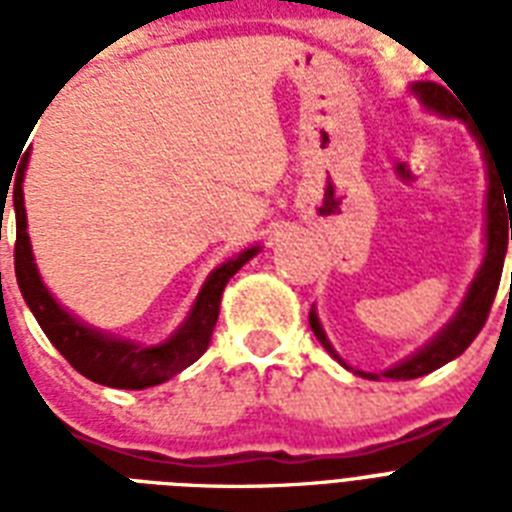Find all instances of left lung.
Masks as SVG:
<instances>
[{
    "instance_id": "8db88e82",
    "label": "left lung",
    "mask_w": 512,
    "mask_h": 512,
    "mask_svg": "<svg viewBox=\"0 0 512 512\" xmlns=\"http://www.w3.org/2000/svg\"><path fill=\"white\" fill-rule=\"evenodd\" d=\"M420 100L428 108L438 111L444 116H457V119H465L462 114L460 103L454 100V95L446 90L444 84L436 82H420L412 87ZM486 162H489V193H486V257L481 271L473 279L468 289V297L462 303L460 313L449 321V327L436 337V340L425 345L420 353H414L412 358H406L398 366L382 372L390 380H414V377H422V374L433 372L438 366L449 364L452 358H457L460 353L468 350V345L478 337V332L484 329L486 319H489V311H492L494 297H497V289H500L502 279V265H505V252H508V236L512 241V167L502 164L497 156H492V151H486ZM511 220V228H507V220ZM510 287H512V276H510ZM308 321H311L313 335L319 337V342L324 348L332 353V356L345 366L340 356H337L332 345H329L324 329H321L316 313H308ZM361 377H369V380H377L380 374H369V372H356Z\"/></svg>"
}]
</instances>
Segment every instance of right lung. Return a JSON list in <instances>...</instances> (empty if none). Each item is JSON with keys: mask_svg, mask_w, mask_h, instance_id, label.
<instances>
[{"mask_svg": "<svg viewBox=\"0 0 512 512\" xmlns=\"http://www.w3.org/2000/svg\"><path fill=\"white\" fill-rule=\"evenodd\" d=\"M28 156L20 159L18 175H15V191H12V207H15V279H18L20 295L39 321V327L58 353L74 366L76 372L84 374L87 380L108 385V388L143 390L159 382L170 380L185 366H191L196 358L207 350L209 337L215 332L217 313H220V297L233 273L247 263L260 247L244 249L239 257L212 271L204 287H201L191 316L177 329L175 335L156 348H140L132 342L111 340L95 329L84 327L74 316H68L60 308L47 287L39 279L31 255L26 233V207H23V172H26ZM2 201L7 204V193L2 191Z\"/></svg>", "mask_w": 512, "mask_h": 512, "instance_id": "1", "label": "right lung"}]
</instances>
